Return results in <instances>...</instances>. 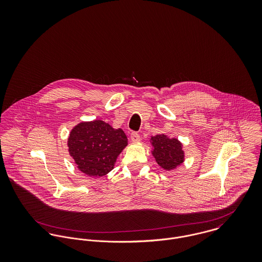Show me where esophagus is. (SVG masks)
<instances>
[{"instance_id":"esophagus-1","label":"esophagus","mask_w":262,"mask_h":262,"mask_svg":"<svg viewBox=\"0 0 262 262\" xmlns=\"http://www.w3.org/2000/svg\"><path fill=\"white\" fill-rule=\"evenodd\" d=\"M130 137H131V141L132 142H139L140 141V136H139V134L137 132H132Z\"/></svg>"}]
</instances>
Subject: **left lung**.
I'll return each instance as SVG.
<instances>
[{"label": "left lung", "mask_w": 262, "mask_h": 262, "mask_svg": "<svg viewBox=\"0 0 262 262\" xmlns=\"http://www.w3.org/2000/svg\"><path fill=\"white\" fill-rule=\"evenodd\" d=\"M151 153L157 164L164 170L170 171L185 162L184 144L178 138H169L165 134L150 137Z\"/></svg>", "instance_id": "1"}]
</instances>
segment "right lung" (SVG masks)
I'll return each mask as SVG.
<instances>
[{
	"instance_id": "obj_1",
	"label": "right lung",
	"mask_w": 262,
	"mask_h": 262,
	"mask_svg": "<svg viewBox=\"0 0 262 262\" xmlns=\"http://www.w3.org/2000/svg\"><path fill=\"white\" fill-rule=\"evenodd\" d=\"M128 145L126 134L103 120L82 121L71 130L69 153L82 173L100 178L108 174Z\"/></svg>"
}]
</instances>
